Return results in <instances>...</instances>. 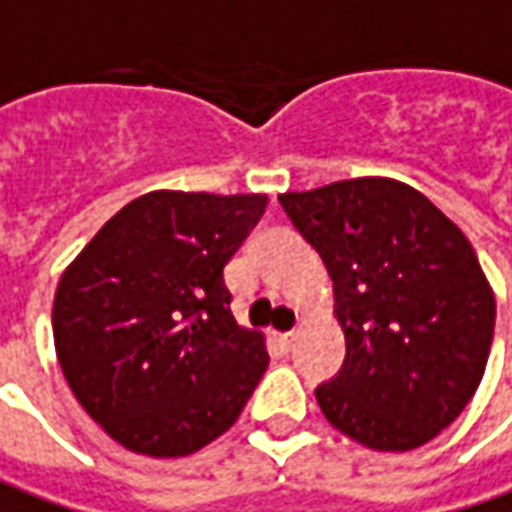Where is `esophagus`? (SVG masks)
<instances>
[{"mask_svg":"<svg viewBox=\"0 0 512 512\" xmlns=\"http://www.w3.org/2000/svg\"><path fill=\"white\" fill-rule=\"evenodd\" d=\"M291 343H294V334H274V345L280 348V354H289Z\"/></svg>","mask_w":512,"mask_h":512,"instance_id":"1","label":"esophagus"}]
</instances>
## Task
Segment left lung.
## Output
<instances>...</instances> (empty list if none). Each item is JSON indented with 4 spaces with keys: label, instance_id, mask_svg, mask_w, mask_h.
Returning a JSON list of instances; mask_svg holds the SVG:
<instances>
[{
    "label": "left lung",
    "instance_id": "8db88e82",
    "mask_svg": "<svg viewBox=\"0 0 512 512\" xmlns=\"http://www.w3.org/2000/svg\"><path fill=\"white\" fill-rule=\"evenodd\" d=\"M334 280L343 371L314 394L328 422L371 450L422 448L485 377L496 297L470 240L422 192L351 178L283 192Z\"/></svg>",
    "mask_w": 512,
    "mask_h": 512
}]
</instances>
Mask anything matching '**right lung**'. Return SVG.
<instances>
[{
  "label": "right lung",
  "instance_id": "1",
  "mask_svg": "<svg viewBox=\"0 0 512 512\" xmlns=\"http://www.w3.org/2000/svg\"><path fill=\"white\" fill-rule=\"evenodd\" d=\"M266 203L155 189L115 212L59 277L62 374L121 448L189 456L238 422L269 354L260 331L238 326L223 269Z\"/></svg>",
  "mask_w": 512,
  "mask_h": 512
}]
</instances>
